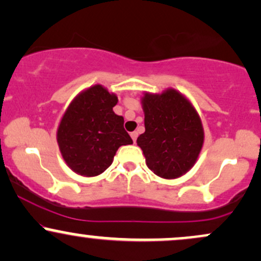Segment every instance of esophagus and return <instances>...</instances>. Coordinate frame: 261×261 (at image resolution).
I'll return each instance as SVG.
<instances>
[{
	"instance_id": "1",
	"label": "esophagus",
	"mask_w": 261,
	"mask_h": 261,
	"mask_svg": "<svg viewBox=\"0 0 261 261\" xmlns=\"http://www.w3.org/2000/svg\"><path fill=\"white\" fill-rule=\"evenodd\" d=\"M130 135H131V139H133L134 142H136L137 136H139V134H137V131H134V133H131Z\"/></svg>"
}]
</instances>
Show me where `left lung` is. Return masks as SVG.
I'll use <instances>...</instances> for the list:
<instances>
[{"instance_id": "left-lung-1", "label": "left lung", "mask_w": 261, "mask_h": 261, "mask_svg": "<svg viewBox=\"0 0 261 261\" xmlns=\"http://www.w3.org/2000/svg\"><path fill=\"white\" fill-rule=\"evenodd\" d=\"M145 133L137 137L146 164L155 175L176 179L195 166L203 145V127L195 107L182 93L167 88L143 92Z\"/></svg>"}]
</instances>
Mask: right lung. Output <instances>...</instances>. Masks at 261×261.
<instances>
[{
  "instance_id": "right-lung-1",
  "label": "right lung",
  "mask_w": 261,
  "mask_h": 261,
  "mask_svg": "<svg viewBox=\"0 0 261 261\" xmlns=\"http://www.w3.org/2000/svg\"><path fill=\"white\" fill-rule=\"evenodd\" d=\"M118 95L101 85L80 92L60 121L56 140L67 167L82 176H97L112 166L120 146L131 145L124 118L113 108Z\"/></svg>"
}]
</instances>
